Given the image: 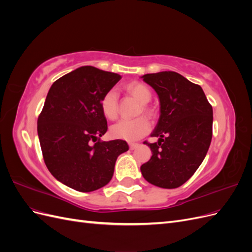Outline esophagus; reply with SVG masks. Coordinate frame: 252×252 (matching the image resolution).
Here are the masks:
<instances>
[{
  "label": "esophagus",
  "mask_w": 252,
  "mask_h": 252,
  "mask_svg": "<svg viewBox=\"0 0 252 252\" xmlns=\"http://www.w3.org/2000/svg\"><path fill=\"white\" fill-rule=\"evenodd\" d=\"M139 146V144H136V143H131V144H129V148H130L131 150H133V149H135L136 147Z\"/></svg>",
  "instance_id": "obj_1"
}]
</instances>
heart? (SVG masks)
Wrapping results in <instances>:
<instances>
[{
    "instance_id": "obj_1",
    "label": "heart",
    "mask_w": 252,
    "mask_h": 252,
    "mask_svg": "<svg viewBox=\"0 0 252 252\" xmlns=\"http://www.w3.org/2000/svg\"><path fill=\"white\" fill-rule=\"evenodd\" d=\"M126 93L132 95L135 100H138L142 107L140 112L145 114L152 113V110L148 107V103L152 98V93L150 88L142 82L133 81L125 85ZM101 110L104 117L108 120H114L118 116V95L114 90H109L106 93L100 102ZM150 129V123L145 117H139L132 120H121L118 123L111 126L110 133L116 139H122L128 142L138 141L146 134Z\"/></svg>"
}]
</instances>
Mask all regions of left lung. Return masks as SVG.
<instances>
[{
  "label": "left lung",
  "instance_id": "left-lung-1",
  "mask_svg": "<svg viewBox=\"0 0 252 252\" xmlns=\"http://www.w3.org/2000/svg\"><path fill=\"white\" fill-rule=\"evenodd\" d=\"M143 81L159 100V118L148 143L152 156L141 166L144 179L161 188H178L199 168L212 138V107L200 85L180 73H147Z\"/></svg>",
  "mask_w": 252,
  "mask_h": 252
}]
</instances>
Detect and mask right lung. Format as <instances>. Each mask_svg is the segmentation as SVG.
Masks as SVG:
<instances>
[{"instance_id":"obj_1","label":"right lung","mask_w":252,"mask_h":252,"mask_svg":"<svg viewBox=\"0 0 252 252\" xmlns=\"http://www.w3.org/2000/svg\"><path fill=\"white\" fill-rule=\"evenodd\" d=\"M121 78L118 73L82 66L52 84L37 119L48 170L78 191L90 192L107 185L118 157L129 149L123 140H100L107 131L101 98Z\"/></svg>"}]
</instances>
